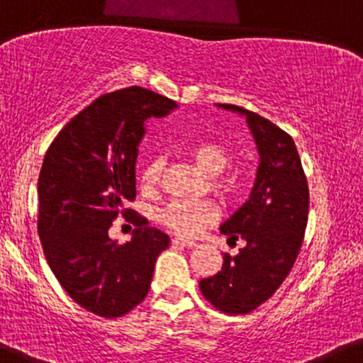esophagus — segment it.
<instances>
[{
    "label": "esophagus",
    "mask_w": 363,
    "mask_h": 363,
    "mask_svg": "<svg viewBox=\"0 0 363 363\" xmlns=\"http://www.w3.org/2000/svg\"><path fill=\"white\" fill-rule=\"evenodd\" d=\"M174 242H175V245L184 246V248H194V246H196V241L186 240V238H175Z\"/></svg>",
    "instance_id": "1"
}]
</instances>
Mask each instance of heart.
<instances>
[{
  "instance_id": "obj_1",
  "label": "heart",
  "mask_w": 363,
  "mask_h": 363,
  "mask_svg": "<svg viewBox=\"0 0 363 363\" xmlns=\"http://www.w3.org/2000/svg\"><path fill=\"white\" fill-rule=\"evenodd\" d=\"M191 160L205 174L213 175V186L224 196L238 198L245 193L246 177L240 169H225L233 160L227 146L212 139H203L188 148ZM163 160L153 158L143 172V184L155 186L160 181ZM218 218V206L210 200H177L167 205L160 212V220L182 236H194L205 225L213 224Z\"/></svg>"
}]
</instances>
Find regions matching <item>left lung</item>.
Returning <instances> with one entry per match:
<instances>
[{
	"label": "left lung",
	"mask_w": 363,
	"mask_h": 363,
	"mask_svg": "<svg viewBox=\"0 0 363 363\" xmlns=\"http://www.w3.org/2000/svg\"><path fill=\"white\" fill-rule=\"evenodd\" d=\"M246 117L260 163L250 198L220 225L245 240L236 257L200 281L203 296L224 313H250L277 291L293 269L308 220V184L293 138L276 123L236 105H217Z\"/></svg>",
	"instance_id": "obj_1"
}]
</instances>
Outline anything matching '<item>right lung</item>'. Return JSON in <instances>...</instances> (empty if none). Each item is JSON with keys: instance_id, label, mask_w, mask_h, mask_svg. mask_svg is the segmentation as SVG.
<instances>
[{"instance_id": "1", "label": "right lung", "mask_w": 363, "mask_h": 363, "mask_svg": "<svg viewBox=\"0 0 363 363\" xmlns=\"http://www.w3.org/2000/svg\"><path fill=\"white\" fill-rule=\"evenodd\" d=\"M177 108L172 99L125 87L103 94L51 143L38 181V233L48 265L69 296L99 317L125 315L148 294L169 236L133 215V238L110 240L123 203L136 198L138 146L145 122Z\"/></svg>"}]
</instances>
